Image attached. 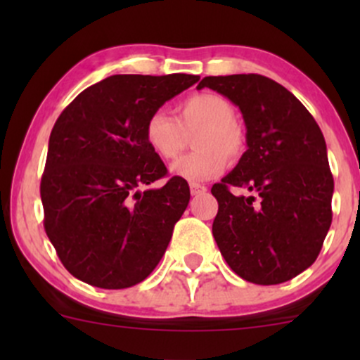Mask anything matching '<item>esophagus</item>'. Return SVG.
<instances>
[{
  "instance_id": "1",
  "label": "esophagus",
  "mask_w": 360,
  "mask_h": 360,
  "mask_svg": "<svg viewBox=\"0 0 360 360\" xmlns=\"http://www.w3.org/2000/svg\"><path fill=\"white\" fill-rule=\"evenodd\" d=\"M189 189H191V194L196 196V194H201V193L206 191V186L198 184V183H191V184H189Z\"/></svg>"
}]
</instances>
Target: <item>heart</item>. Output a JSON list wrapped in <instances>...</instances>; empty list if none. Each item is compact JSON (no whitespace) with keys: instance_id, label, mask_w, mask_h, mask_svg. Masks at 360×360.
Segmentation results:
<instances>
[{"instance_id":"heart-1","label":"heart","mask_w":360,"mask_h":360,"mask_svg":"<svg viewBox=\"0 0 360 360\" xmlns=\"http://www.w3.org/2000/svg\"><path fill=\"white\" fill-rule=\"evenodd\" d=\"M177 122L157 110L147 118L143 137L160 159L171 160L186 146V135L193 137L196 150L181 157L171 166L172 176L189 183H200L217 176L232 160L243 154L247 135L235 122L233 106L213 93H198L177 105Z\"/></svg>"}]
</instances>
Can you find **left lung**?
<instances>
[{
    "label": "left lung",
    "instance_id": "left-lung-1",
    "mask_svg": "<svg viewBox=\"0 0 360 360\" xmlns=\"http://www.w3.org/2000/svg\"><path fill=\"white\" fill-rule=\"evenodd\" d=\"M210 88L240 108L247 150L212 188L213 237L235 274L281 284L308 269L332 225L333 176L320 127L303 103L260 74L208 76ZM233 187L249 195H235Z\"/></svg>",
    "mask_w": 360,
    "mask_h": 360
}]
</instances>
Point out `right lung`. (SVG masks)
Instances as JSON below:
<instances>
[{"label":"right lung","instance_id":"obj_1","mask_svg":"<svg viewBox=\"0 0 360 360\" xmlns=\"http://www.w3.org/2000/svg\"><path fill=\"white\" fill-rule=\"evenodd\" d=\"M200 76L117 74L89 86L57 118L40 181L44 226L74 278L135 286L162 259L189 186L167 176L143 137L147 118Z\"/></svg>","mask_w":360,"mask_h":360}]
</instances>
